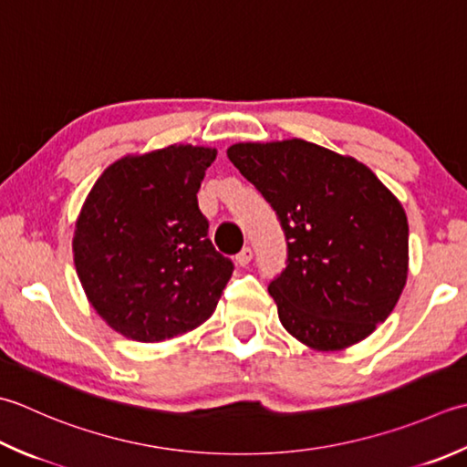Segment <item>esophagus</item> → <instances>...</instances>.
I'll list each match as a JSON object with an SVG mask.
<instances>
[{
  "label": "esophagus",
  "instance_id": "obj_1",
  "mask_svg": "<svg viewBox=\"0 0 467 467\" xmlns=\"http://www.w3.org/2000/svg\"><path fill=\"white\" fill-rule=\"evenodd\" d=\"M253 261V249L251 246H244V249L236 254V263L241 265V267H246V265H249Z\"/></svg>",
  "mask_w": 467,
  "mask_h": 467
}]
</instances>
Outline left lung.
<instances>
[{"instance_id":"1","label":"left lung","mask_w":467,"mask_h":467,"mask_svg":"<svg viewBox=\"0 0 467 467\" xmlns=\"http://www.w3.org/2000/svg\"><path fill=\"white\" fill-rule=\"evenodd\" d=\"M226 155L285 233L287 267L269 285L283 327L317 352L368 337L407 283L409 224L399 198L362 161L297 137L234 143Z\"/></svg>"}]
</instances>
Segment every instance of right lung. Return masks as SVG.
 <instances>
[{
  "label": "right lung",
  "instance_id": "right-lung-1",
  "mask_svg": "<svg viewBox=\"0 0 467 467\" xmlns=\"http://www.w3.org/2000/svg\"><path fill=\"white\" fill-rule=\"evenodd\" d=\"M214 160V148L188 143L125 155L80 208L77 275L88 304L127 340H170L214 314L233 275L196 198Z\"/></svg>",
  "mask_w": 467,
  "mask_h": 467
}]
</instances>
